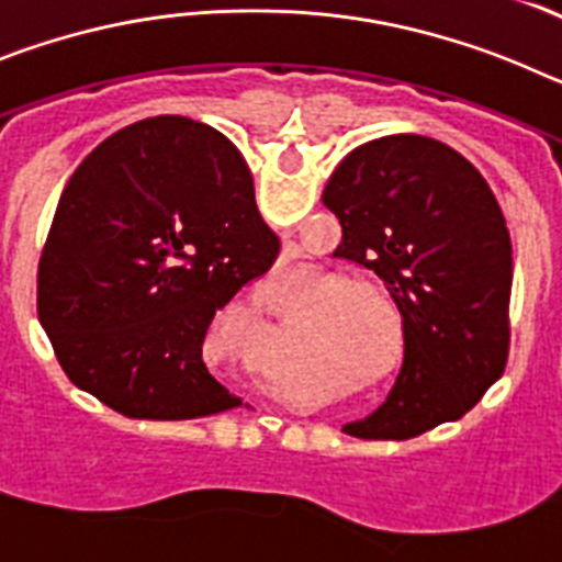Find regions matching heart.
I'll list each match as a JSON object with an SVG mask.
<instances>
[{
    "instance_id": "obj_1",
    "label": "heart",
    "mask_w": 562,
    "mask_h": 562,
    "mask_svg": "<svg viewBox=\"0 0 562 562\" xmlns=\"http://www.w3.org/2000/svg\"><path fill=\"white\" fill-rule=\"evenodd\" d=\"M335 272H317L310 281V295L317 297L315 312L326 315L324 321V349H329L337 360L349 366H362L380 351L385 329L394 331L396 306L380 286L362 284V281H346ZM386 324L382 325L381 321Z\"/></svg>"
}]
</instances>
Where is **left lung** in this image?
<instances>
[{
  "label": "left lung",
  "mask_w": 562,
  "mask_h": 562,
  "mask_svg": "<svg viewBox=\"0 0 562 562\" xmlns=\"http://www.w3.org/2000/svg\"><path fill=\"white\" fill-rule=\"evenodd\" d=\"M324 205L342 227L335 256L380 278L405 335L389 400L342 434L400 441L464 416L509 355L513 241L479 168L434 137L389 134L335 168Z\"/></svg>",
  "instance_id": "8db88e82"
}]
</instances>
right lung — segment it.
I'll return each mask as SVG.
<instances>
[{
  "label": "right lung",
  "mask_w": 562,
  "mask_h": 562,
  "mask_svg": "<svg viewBox=\"0 0 562 562\" xmlns=\"http://www.w3.org/2000/svg\"><path fill=\"white\" fill-rule=\"evenodd\" d=\"M278 250L225 134L148 117L69 177L38 261V321L64 374L117 414H222L241 400L202 360L207 326Z\"/></svg>",
  "instance_id": "right-lung-1"
}]
</instances>
